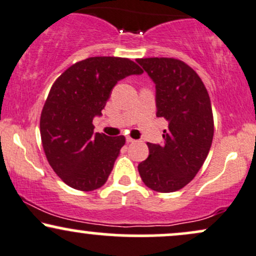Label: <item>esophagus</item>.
Segmentation results:
<instances>
[{
    "label": "esophagus",
    "instance_id": "esophagus-1",
    "mask_svg": "<svg viewBox=\"0 0 256 256\" xmlns=\"http://www.w3.org/2000/svg\"><path fill=\"white\" fill-rule=\"evenodd\" d=\"M126 142H128V143H134V142H136V140H134V138L128 136V137H126Z\"/></svg>",
    "mask_w": 256,
    "mask_h": 256
}]
</instances>
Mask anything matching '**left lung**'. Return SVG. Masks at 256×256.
I'll list each match as a JSON object with an SVG mask.
<instances>
[{"mask_svg": "<svg viewBox=\"0 0 256 256\" xmlns=\"http://www.w3.org/2000/svg\"><path fill=\"white\" fill-rule=\"evenodd\" d=\"M156 88V116L168 122L164 144L146 143L138 165L146 186L173 192L189 184L210 152L214 134L212 104L204 82L189 64L173 58H137Z\"/></svg>", "mask_w": 256, "mask_h": 256, "instance_id": "left-lung-1", "label": "left lung"}]
</instances>
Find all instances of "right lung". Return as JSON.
<instances>
[{"label":"right lung","instance_id":"1","mask_svg":"<svg viewBox=\"0 0 256 256\" xmlns=\"http://www.w3.org/2000/svg\"><path fill=\"white\" fill-rule=\"evenodd\" d=\"M140 73L130 58L95 56L73 64L54 82L40 131L49 165L68 186L92 192L107 182L125 137L94 134L92 119L118 80Z\"/></svg>","mask_w":256,"mask_h":256}]
</instances>
